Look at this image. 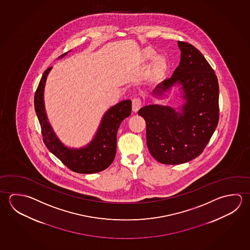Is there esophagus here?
<instances>
[{"label":"esophagus","instance_id":"1","mask_svg":"<svg viewBox=\"0 0 250 250\" xmlns=\"http://www.w3.org/2000/svg\"><path fill=\"white\" fill-rule=\"evenodd\" d=\"M141 105H142V102L140 100V98L136 97V98L132 99V110L134 112H137L138 110H140Z\"/></svg>","mask_w":250,"mask_h":250}]
</instances>
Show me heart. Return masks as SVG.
I'll list each match as a JSON object with an SVG mask.
<instances>
[{
	"instance_id": "obj_1",
	"label": "heart",
	"mask_w": 250,
	"mask_h": 250,
	"mask_svg": "<svg viewBox=\"0 0 250 250\" xmlns=\"http://www.w3.org/2000/svg\"><path fill=\"white\" fill-rule=\"evenodd\" d=\"M156 56H157V53L153 51V49H146L142 53V61L145 62H150V61H153V59H155ZM166 69V59L162 56H159L153 61L150 69V73L155 77H160L164 74Z\"/></svg>"
}]
</instances>
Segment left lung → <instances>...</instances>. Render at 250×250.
I'll return each instance as SVG.
<instances>
[{
	"instance_id": "left-lung-1",
	"label": "left lung",
	"mask_w": 250,
	"mask_h": 250,
	"mask_svg": "<svg viewBox=\"0 0 250 250\" xmlns=\"http://www.w3.org/2000/svg\"><path fill=\"white\" fill-rule=\"evenodd\" d=\"M179 66L170 78L153 89L155 97L165 96L180 86L184 104H149L138 111L146 120V145L153 157L163 164H182L201 154L219 123L218 78L206 58L192 44L177 42Z\"/></svg>"
}]
</instances>
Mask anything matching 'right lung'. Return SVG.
I'll return each mask as SVG.
<instances>
[{
	"mask_svg": "<svg viewBox=\"0 0 250 250\" xmlns=\"http://www.w3.org/2000/svg\"><path fill=\"white\" fill-rule=\"evenodd\" d=\"M66 53L60 58L64 57ZM52 68L49 67L44 71L34 97L36 114L40 121L44 145L51 153L74 172L94 174L104 170L114 160L117 151V132L121 122L131 114V100L121 101L106 111L95 137L88 144L80 148L67 147L53 131L44 108V86Z\"/></svg>",
	"mask_w": 250,
	"mask_h": 250,
	"instance_id": "obj_1",
	"label": "right lung"
}]
</instances>
